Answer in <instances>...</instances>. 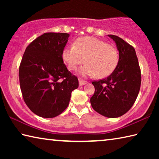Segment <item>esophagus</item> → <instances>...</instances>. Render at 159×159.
Returning <instances> with one entry per match:
<instances>
[{"instance_id": "obj_1", "label": "esophagus", "mask_w": 159, "mask_h": 159, "mask_svg": "<svg viewBox=\"0 0 159 159\" xmlns=\"http://www.w3.org/2000/svg\"><path fill=\"white\" fill-rule=\"evenodd\" d=\"M79 85L80 86L83 85H85V84H86V83H87V81H86V80H84L81 79H79Z\"/></svg>"}]
</instances>
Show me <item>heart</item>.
<instances>
[{
	"label": "heart",
	"mask_w": 159,
	"mask_h": 159,
	"mask_svg": "<svg viewBox=\"0 0 159 159\" xmlns=\"http://www.w3.org/2000/svg\"><path fill=\"white\" fill-rule=\"evenodd\" d=\"M62 58L67 68L74 71L82 64L80 70L83 76L103 79L111 75L116 69L119 54L116 48L102 40L92 36L80 37L74 45H69L62 52Z\"/></svg>",
	"instance_id": "b5f03b06"
}]
</instances>
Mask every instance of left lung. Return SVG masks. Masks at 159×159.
I'll use <instances>...</instances> for the list:
<instances>
[{"mask_svg": "<svg viewBox=\"0 0 159 159\" xmlns=\"http://www.w3.org/2000/svg\"><path fill=\"white\" fill-rule=\"evenodd\" d=\"M119 52L116 69L106 79L94 80L95 93L90 98L93 109L104 116L117 118L130 110L138 95L141 71L134 48L115 35H108Z\"/></svg>", "mask_w": 159, "mask_h": 159, "instance_id": "8db88e82", "label": "left lung"}]
</instances>
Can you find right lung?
I'll use <instances>...</instances> for the list:
<instances>
[{
    "mask_svg": "<svg viewBox=\"0 0 159 159\" xmlns=\"http://www.w3.org/2000/svg\"><path fill=\"white\" fill-rule=\"evenodd\" d=\"M69 34L45 33L34 40L21 59L19 76L24 101L32 112L53 118L68 107L79 80L64 64Z\"/></svg>",
    "mask_w": 159,
    "mask_h": 159,
    "instance_id": "1",
    "label": "right lung"
}]
</instances>
